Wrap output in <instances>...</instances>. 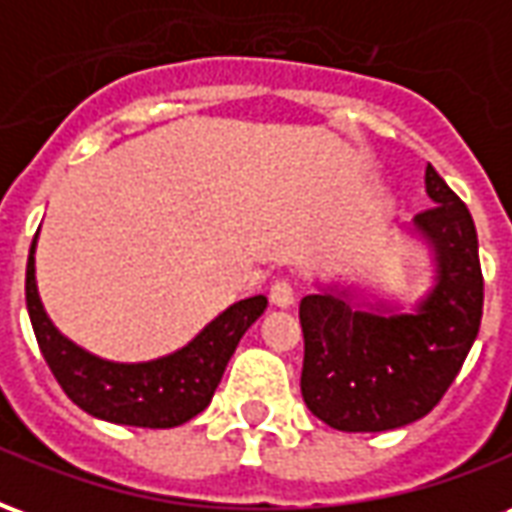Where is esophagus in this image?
Listing matches in <instances>:
<instances>
[{"label":"esophagus","instance_id":"esophagus-1","mask_svg":"<svg viewBox=\"0 0 512 512\" xmlns=\"http://www.w3.org/2000/svg\"><path fill=\"white\" fill-rule=\"evenodd\" d=\"M268 299L274 307H282V310H288L290 304L296 301V293H293V285H290L288 279H277L271 290H268Z\"/></svg>","mask_w":512,"mask_h":512}]
</instances>
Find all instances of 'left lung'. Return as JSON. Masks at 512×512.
I'll return each mask as SVG.
<instances>
[{"label":"left lung","instance_id":"8db88e82","mask_svg":"<svg viewBox=\"0 0 512 512\" xmlns=\"http://www.w3.org/2000/svg\"><path fill=\"white\" fill-rule=\"evenodd\" d=\"M425 186L433 205L414 227L436 249L439 271L417 312L354 310L345 293L301 299V395L329 428L381 433L422 419L480 332L483 268L472 213L430 164Z\"/></svg>","mask_w":512,"mask_h":512}]
</instances>
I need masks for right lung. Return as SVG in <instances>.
<instances>
[{"label":"right lung","instance_id":"add662e5","mask_svg":"<svg viewBox=\"0 0 512 512\" xmlns=\"http://www.w3.org/2000/svg\"><path fill=\"white\" fill-rule=\"evenodd\" d=\"M266 296H252L224 310L189 345L153 362L120 365L87 354L62 337L43 312L35 285V238L27 260V310L40 354L76 406L106 422L134 428H175L208 408L224 367L244 332L266 310Z\"/></svg>","mask_w":512,"mask_h":512}]
</instances>
